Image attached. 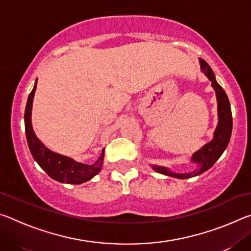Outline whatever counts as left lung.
<instances>
[{
    "label": "left lung",
    "mask_w": 251,
    "mask_h": 251,
    "mask_svg": "<svg viewBox=\"0 0 251 251\" xmlns=\"http://www.w3.org/2000/svg\"><path fill=\"white\" fill-rule=\"evenodd\" d=\"M199 64H201V70L202 73L205 74L208 79L211 82V86L216 93L218 109V124L216 126V129L214 131V137H212L211 141L205 144L201 150L195 151L192 157H190V161L196 164V168H194L192 172L179 174L172 172L171 169L167 167L151 165V168L154 169L155 172L163 174V175L166 176L178 178V179H187V178L198 176L208 171V169L218 160L219 157L223 155V152L228 146L231 136L232 116L230 103H229L226 92H225L223 90V87L217 83L214 72H212L211 67L208 65V63L205 59L199 58Z\"/></svg>",
    "instance_id": "left-lung-1"
}]
</instances>
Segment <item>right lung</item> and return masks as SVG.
<instances>
[{
    "label": "right lung",
    "instance_id": "obj_1",
    "mask_svg": "<svg viewBox=\"0 0 251 251\" xmlns=\"http://www.w3.org/2000/svg\"><path fill=\"white\" fill-rule=\"evenodd\" d=\"M37 79L35 80L32 92L29 93L26 107L24 113L25 123V134H26L27 145L29 151L33 156L34 160L40 165V167L48 174V175L56 181L63 184H83L88 181L93 177L96 176L103 167L104 161V150L94 164H83L78 163L75 159L64 155L58 154L53 151L49 150L43 143H42L37 136L34 133L32 126V107L34 94L36 91Z\"/></svg>",
    "mask_w": 251,
    "mask_h": 251
}]
</instances>
